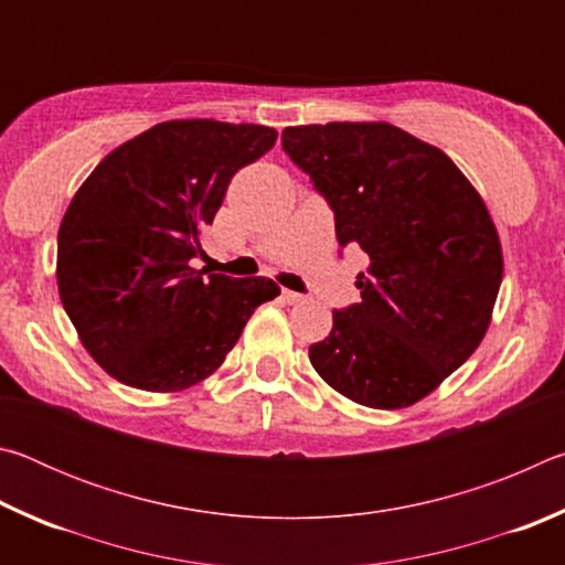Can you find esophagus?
Returning a JSON list of instances; mask_svg holds the SVG:
<instances>
[{
    "mask_svg": "<svg viewBox=\"0 0 565 565\" xmlns=\"http://www.w3.org/2000/svg\"><path fill=\"white\" fill-rule=\"evenodd\" d=\"M281 299L286 301V303H301L306 296L303 294H296V291H291V289H284L281 291Z\"/></svg>",
    "mask_w": 565,
    "mask_h": 565,
    "instance_id": "1",
    "label": "esophagus"
}]
</instances>
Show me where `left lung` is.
I'll return each mask as SVG.
<instances>
[{"label":"left lung","mask_w":565,"mask_h":565,"mask_svg":"<svg viewBox=\"0 0 565 565\" xmlns=\"http://www.w3.org/2000/svg\"><path fill=\"white\" fill-rule=\"evenodd\" d=\"M281 145L327 196L339 244L369 254L361 301L333 311L311 366L361 406H414L489 331L503 279L489 209L441 149L388 121L286 127Z\"/></svg>","instance_id":"left-lung-1"}]
</instances>
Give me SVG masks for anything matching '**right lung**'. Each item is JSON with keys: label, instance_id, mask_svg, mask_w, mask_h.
<instances>
[{"label": "right lung", "instance_id": "1", "mask_svg": "<svg viewBox=\"0 0 565 565\" xmlns=\"http://www.w3.org/2000/svg\"><path fill=\"white\" fill-rule=\"evenodd\" d=\"M276 145V129L171 119L109 151L76 189L56 238V286L82 347L121 384L177 394L222 366L262 303L266 276L196 271L238 169Z\"/></svg>", "mask_w": 565, "mask_h": 565}]
</instances>
